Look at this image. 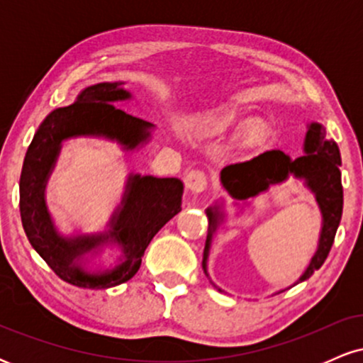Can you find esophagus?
I'll return each mask as SVG.
<instances>
[{
    "instance_id": "1",
    "label": "esophagus",
    "mask_w": 363,
    "mask_h": 363,
    "mask_svg": "<svg viewBox=\"0 0 363 363\" xmlns=\"http://www.w3.org/2000/svg\"><path fill=\"white\" fill-rule=\"evenodd\" d=\"M184 186L193 194L203 193L206 189V176L201 170H191L184 176Z\"/></svg>"
}]
</instances>
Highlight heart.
<instances>
[{
  "mask_svg": "<svg viewBox=\"0 0 363 363\" xmlns=\"http://www.w3.org/2000/svg\"><path fill=\"white\" fill-rule=\"evenodd\" d=\"M244 116L239 111H223L215 114H205L193 118L187 123V131L198 140H215L223 136L225 133L242 126ZM273 140V126L264 119L249 121L237 135L235 147L242 155L259 153Z\"/></svg>",
  "mask_w": 363,
  "mask_h": 363,
  "instance_id": "heart-1",
  "label": "heart"
}]
</instances>
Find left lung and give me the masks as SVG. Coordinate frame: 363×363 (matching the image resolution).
I'll return each mask as SVG.
<instances>
[{
    "mask_svg": "<svg viewBox=\"0 0 363 363\" xmlns=\"http://www.w3.org/2000/svg\"><path fill=\"white\" fill-rule=\"evenodd\" d=\"M303 155L291 158L281 150H269L254 157L252 160L242 164L228 165L220 172V184L227 191L228 198L232 199L230 205L235 208V215H242L247 208H252V199L262 193H268L274 186H280L289 181V177L295 181H302L303 187L311 191L320 211V230L318 239V247L312 254L309 264L306 266L301 277L290 286L306 281L312 277L315 269L323 266L326 261L331 245L335 242L336 230L341 222L343 213V187H341L340 172V148L335 141L328 138L326 128L320 123L307 124L306 136H303ZM208 216V235L203 252V269L208 274V257H210L211 242H213L216 232L227 223V199L218 198L211 206L205 210ZM215 289L218 286L210 280ZM289 286V289H290ZM223 291L222 289H218ZM286 289H281L274 294H281Z\"/></svg>",
    "mask_w": 363,
    "mask_h": 363,
    "instance_id": "obj_1",
    "label": "left lung"
}]
</instances>
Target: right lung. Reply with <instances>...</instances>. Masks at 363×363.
<instances>
[{"mask_svg":"<svg viewBox=\"0 0 363 363\" xmlns=\"http://www.w3.org/2000/svg\"><path fill=\"white\" fill-rule=\"evenodd\" d=\"M124 85L126 82L94 83L73 104L49 112L27 150L20 176V215L28 242L61 280L82 289H111L135 277L150 240L181 211V179L136 172L128 176L121 203L104 230L62 234L49 211L45 187L66 141L106 140L124 153L152 141V123L116 107L133 101ZM107 250L112 262L103 257Z\"/></svg>","mask_w":363,"mask_h":363,"instance_id":"obj_1","label":"right lung"}]
</instances>
